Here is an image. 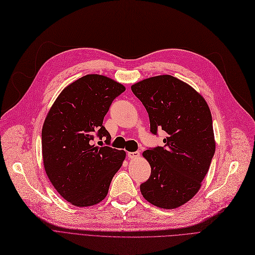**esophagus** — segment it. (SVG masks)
I'll list each match as a JSON object with an SVG mask.
<instances>
[{
  "instance_id": "1",
  "label": "esophagus",
  "mask_w": 255,
  "mask_h": 255,
  "mask_svg": "<svg viewBox=\"0 0 255 255\" xmlns=\"http://www.w3.org/2000/svg\"><path fill=\"white\" fill-rule=\"evenodd\" d=\"M128 156L129 159H137V157L140 156V152L139 151H135V152H128Z\"/></svg>"
}]
</instances>
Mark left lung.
Wrapping results in <instances>:
<instances>
[{"mask_svg":"<svg viewBox=\"0 0 255 255\" xmlns=\"http://www.w3.org/2000/svg\"><path fill=\"white\" fill-rule=\"evenodd\" d=\"M149 116L150 130L166 131L164 147L145 150L151 167L141 194L156 208L172 210L191 200L201 187L216 149L212 114L203 96L169 75L131 85Z\"/></svg>","mask_w":255,"mask_h":255,"instance_id":"1","label":"left lung"}]
</instances>
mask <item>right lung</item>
I'll return each instance as SVG.
<instances>
[{"label": "right lung", "instance_id": "right-lung-1", "mask_svg": "<svg viewBox=\"0 0 255 255\" xmlns=\"http://www.w3.org/2000/svg\"><path fill=\"white\" fill-rule=\"evenodd\" d=\"M126 87L103 75H87L61 91L44 119L42 160L46 175L65 200L79 208L106 198L126 151L93 144L111 136L103 126L113 100Z\"/></svg>", "mask_w": 255, "mask_h": 255}]
</instances>
